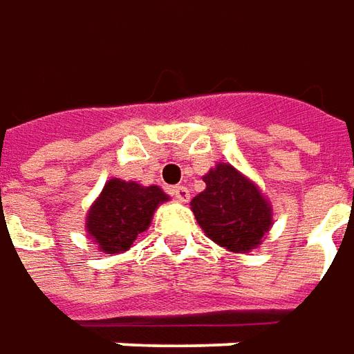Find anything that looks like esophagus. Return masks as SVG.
<instances>
[{"label":"esophagus","instance_id":"obj_1","mask_svg":"<svg viewBox=\"0 0 354 354\" xmlns=\"http://www.w3.org/2000/svg\"><path fill=\"white\" fill-rule=\"evenodd\" d=\"M170 194H172L178 201H182V203H186V201L189 200V189L184 188V186H174V188L170 189Z\"/></svg>","mask_w":354,"mask_h":354}]
</instances>
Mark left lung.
<instances>
[{
    "mask_svg": "<svg viewBox=\"0 0 354 354\" xmlns=\"http://www.w3.org/2000/svg\"><path fill=\"white\" fill-rule=\"evenodd\" d=\"M205 189L189 201L203 233L229 252H250L274 223L272 203L261 188L229 162L203 176Z\"/></svg>",
    "mask_w": 354,
    "mask_h": 354,
    "instance_id": "left-lung-1",
    "label": "left lung"
}]
</instances>
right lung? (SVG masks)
Returning a JSON list of instances; mask_svg holds the SVG:
<instances>
[{"label": "right lung", "mask_w": 354, "mask_h": 354, "mask_svg": "<svg viewBox=\"0 0 354 354\" xmlns=\"http://www.w3.org/2000/svg\"><path fill=\"white\" fill-rule=\"evenodd\" d=\"M168 200L170 196L160 186L111 178L90 205L86 233L102 252L121 254L151 227L156 207Z\"/></svg>", "instance_id": "obj_1"}]
</instances>
